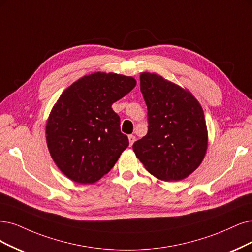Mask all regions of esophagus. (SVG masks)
I'll list each match as a JSON object with an SVG mask.
<instances>
[{"mask_svg": "<svg viewBox=\"0 0 252 252\" xmlns=\"http://www.w3.org/2000/svg\"><path fill=\"white\" fill-rule=\"evenodd\" d=\"M128 141H129V145H133V143L136 141V137L134 135H129L128 136Z\"/></svg>", "mask_w": 252, "mask_h": 252, "instance_id": "esophagus-1", "label": "esophagus"}]
</instances>
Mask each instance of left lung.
<instances>
[{"label":"left lung","mask_w":252,"mask_h":252,"mask_svg":"<svg viewBox=\"0 0 252 252\" xmlns=\"http://www.w3.org/2000/svg\"><path fill=\"white\" fill-rule=\"evenodd\" d=\"M147 134L133 144L146 170L163 181L190 175L203 160L208 132L201 106L188 90L155 73L140 76Z\"/></svg>","instance_id":"obj_1"}]
</instances>
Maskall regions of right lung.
I'll use <instances>...</instances> for the list:
<instances>
[{"label":"right lung","instance_id":"right-lung-1","mask_svg":"<svg viewBox=\"0 0 252 252\" xmlns=\"http://www.w3.org/2000/svg\"><path fill=\"white\" fill-rule=\"evenodd\" d=\"M135 86L132 77L95 72L62 93L46 125V143L68 179L92 184L113 168L128 138L121 133L120 117L111 106Z\"/></svg>","mask_w":252,"mask_h":252}]
</instances>
